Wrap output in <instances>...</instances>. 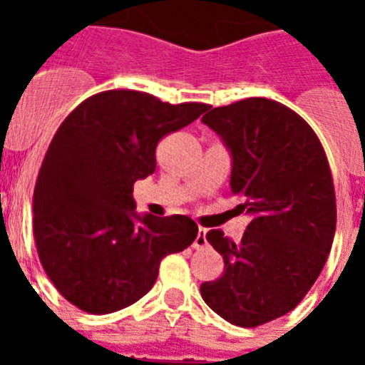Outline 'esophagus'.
I'll return each mask as SVG.
<instances>
[{"mask_svg":"<svg viewBox=\"0 0 365 365\" xmlns=\"http://www.w3.org/2000/svg\"><path fill=\"white\" fill-rule=\"evenodd\" d=\"M206 245V230L205 228H199L197 237L193 241V248H202Z\"/></svg>","mask_w":365,"mask_h":365,"instance_id":"esophagus-1","label":"esophagus"}]
</instances>
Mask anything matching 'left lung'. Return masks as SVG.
I'll use <instances>...</instances> for the list:
<instances>
[{
	"mask_svg": "<svg viewBox=\"0 0 365 365\" xmlns=\"http://www.w3.org/2000/svg\"><path fill=\"white\" fill-rule=\"evenodd\" d=\"M201 120L227 146L232 193L250 215L237 243L206 234L225 272L201 296L230 324L256 327L291 312L320 276L336 230L333 177L311 125L279 102L247 98Z\"/></svg>",
	"mask_w": 365,
	"mask_h": 365,
	"instance_id": "obj_1",
	"label": "left lung"
}]
</instances>
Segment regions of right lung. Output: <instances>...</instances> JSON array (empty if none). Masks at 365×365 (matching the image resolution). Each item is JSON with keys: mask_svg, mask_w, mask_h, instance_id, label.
Listing matches in <instances>:
<instances>
[{"mask_svg": "<svg viewBox=\"0 0 365 365\" xmlns=\"http://www.w3.org/2000/svg\"><path fill=\"white\" fill-rule=\"evenodd\" d=\"M206 109L115 89L87 98L58 128L32 227L41 265L67 302L91 314L120 311L150 292L163 257L197 237L188 215L137 214L133 185L155 172L160 138Z\"/></svg>", "mask_w": 365, "mask_h": 365, "instance_id": "right-lung-1", "label": "right lung"}]
</instances>
